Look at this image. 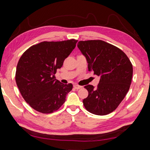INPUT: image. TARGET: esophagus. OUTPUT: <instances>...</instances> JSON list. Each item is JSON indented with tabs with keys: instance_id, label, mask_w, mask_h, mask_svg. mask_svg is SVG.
<instances>
[{
	"instance_id": "esophagus-1",
	"label": "esophagus",
	"mask_w": 150,
	"mask_h": 150,
	"mask_svg": "<svg viewBox=\"0 0 150 150\" xmlns=\"http://www.w3.org/2000/svg\"><path fill=\"white\" fill-rule=\"evenodd\" d=\"M73 87H74L75 89H77V90L79 89V88H82V87H81V86L78 85H73Z\"/></svg>"
}]
</instances>
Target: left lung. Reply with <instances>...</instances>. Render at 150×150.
<instances>
[{"label":"left lung","instance_id":"8db88e82","mask_svg":"<svg viewBox=\"0 0 150 150\" xmlns=\"http://www.w3.org/2000/svg\"><path fill=\"white\" fill-rule=\"evenodd\" d=\"M77 47L87 59L88 71L100 76L96 87L85 86L88 95L83 105L94 115H108L128 92L133 74L132 63L120 49L103 40L79 41Z\"/></svg>","mask_w":150,"mask_h":150}]
</instances>
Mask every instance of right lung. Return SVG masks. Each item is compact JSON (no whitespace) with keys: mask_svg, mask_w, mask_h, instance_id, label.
<instances>
[{"mask_svg":"<svg viewBox=\"0 0 150 150\" xmlns=\"http://www.w3.org/2000/svg\"><path fill=\"white\" fill-rule=\"evenodd\" d=\"M77 42L74 39L42 42L29 47L20 58L15 77L16 85L25 101L34 110L52 113L65 103L73 85L61 83L55 79V74Z\"/></svg>","mask_w":150,"mask_h":150,"instance_id":"right-lung-1","label":"right lung"}]
</instances>
